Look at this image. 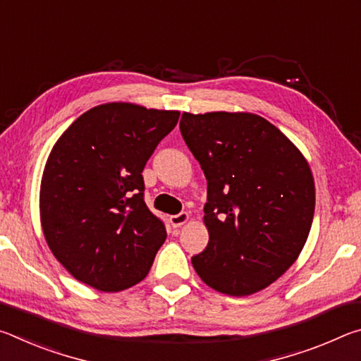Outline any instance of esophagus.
Here are the masks:
<instances>
[{
    "mask_svg": "<svg viewBox=\"0 0 361 361\" xmlns=\"http://www.w3.org/2000/svg\"><path fill=\"white\" fill-rule=\"evenodd\" d=\"M189 219V213L188 212H181L178 215H173L170 216V224L173 226V228H180V226L185 224Z\"/></svg>",
    "mask_w": 361,
    "mask_h": 361,
    "instance_id": "obj_1",
    "label": "esophagus"
}]
</instances>
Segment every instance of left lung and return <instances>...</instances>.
<instances>
[{
  "label": "left lung",
  "mask_w": 361,
  "mask_h": 361,
  "mask_svg": "<svg viewBox=\"0 0 361 361\" xmlns=\"http://www.w3.org/2000/svg\"><path fill=\"white\" fill-rule=\"evenodd\" d=\"M180 130L207 178L209 245L191 261L219 293L247 296L282 276L312 226L315 186L299 149L252 113H183Z\"/></svg>",
  "instance_id": "obj_1"
}]
</instances>
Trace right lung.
<instances>
[{
	"mask_svg": "<svg viewBox=\"0 0 361 361\" xmlns=\"http://www.w3.org/2000/svg\"><path fill=\"white\" fill-rule=\"evenodd\" d=\"M178 118L106 103L79 116L54 145L41 180L42 232L79 282L121 291L149 272L167 231L145 204L142 172Z\"/></svg>",
	"mask_w": 361,
	"mask_h": 361,
	"instance_id": "1",
	"label": "right lung"
}]
</instances>
